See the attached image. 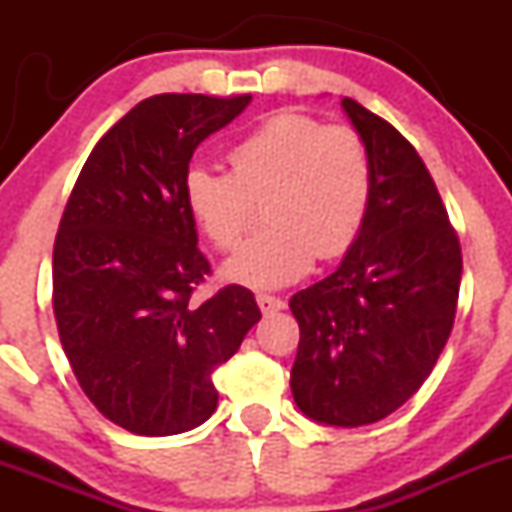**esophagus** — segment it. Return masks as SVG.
<instances>
[{"mask_svg": "<svg viewBox=\"0 0 512 512\" xmlns=\"http://www.w3.org/2000/svg\"><path fill=\"white\" fill-rule=\"evenodd\" d=\"M257 304H260L262 314H275L285 309V302L280 297H272V294H257Z\"/></svg>", "mask_w": 512, "mask_h": 512, "instance_id": "1", "label": "esophagus"}]
</instances>
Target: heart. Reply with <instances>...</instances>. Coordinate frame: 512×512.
I'll list each match as a JSON object with an SVG mask.
<instances>
[{"instance_id": "obj_1", "label": "heart", "mask_w": 512, "mask_h": 512, "mask_svg": "<svg viewBox=\"0 0 512 512\" xmlns=\"http://www.w3.org/2000/svg\"><path fill=\"white\" fill-rule=\"evenodd\" d=\"M232 173L190 165L183 200L193 223L220 250L237 245L265 200L270 225L223 265L232 285L277 289L297 282L314 260L344 255L366 223L374 190L359 133L302 113H277L230 151Z\"/></svg>"}]
</instances>
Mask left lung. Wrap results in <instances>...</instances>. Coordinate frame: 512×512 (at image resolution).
Returning <instances> with one entry per match:
<instances>
[{
    "label": "left lung",
    "instance_id": "left-lung-1",
    "mask_svg": "<svg viewBox=\"0 0 512 512\" xmlns=\"http://www.w3.org/2000/svg\"><path fill=\"white\" fill-rule=\"evenodd\" d=\"M342 108L374 190L342 265L289 299L299 322L289 386L304 416L356 428L394 414L428 379L451 337L463 260L416 148L354 98Z\"/></svg>",
    "mask_w": 512,
    "mask_h": 512
}]
</instances>
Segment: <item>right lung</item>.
Here are the masks:
<instances>
[{"label":"right lung","instance_id":"right-lung-1","mask_svg":"<svg viewBox=\"0 0 512 512\" xmlns=\"http://www.w3.org/2000/svg\"><path fill=\"white\" fill-rule=\"evenodd\" d=\"M252 96L160 94L133 106L91 151L54 242V317L81 389L138 436H173L213 416V374L260 322L255 294L220 289L183 200L195 148Z\"/></svg>","mask_w":512,"mask_h":512}]
</instances>
